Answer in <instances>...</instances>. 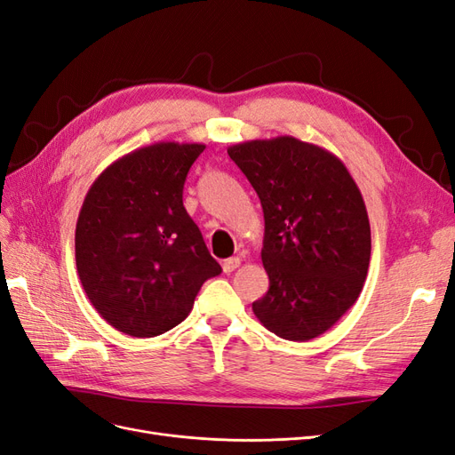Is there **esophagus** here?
Wrapping results in <instances>:
<instances>
[{
	"instance_id": "1",
	"label": "esophagus",
	"mask_w": 455,
	"mask_h": 455,
	"mask_svg": "<svg viewBox=\"0 0 455 455\" xmlns=\"http://www.w3.org/2000/svg\"><path fill=\"white\" fill-rule=\"evenodd\" d=\"M241 266V259L239 258H228V259H224L222 261V269H224V273H231V271H235L237 267Z\"/></svg>"
}]
</instances>
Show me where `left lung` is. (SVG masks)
<instances>
[{"mask_svg":"<svg viewBox=\"0 0 455 455\" xmlns=\"http://www.w3.org/2000/svg\"><path fill=\"white\" fill-rule=\"evenodd\" d=\"M264 211L269 291L252 311L269 332L307 341L359 298L370 264L368 212L346 164L294 136L228 148Z\"/></svg>","mask_w":455,"mask_h":455,"instance_id":"left-lung-1","label":"left lung"}]
</instances>
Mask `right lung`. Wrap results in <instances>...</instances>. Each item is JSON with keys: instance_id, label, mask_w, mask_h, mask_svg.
<instances>
[{"instance_id": "right-lung-1", "label": "right lung", "mask_w": 455, "mask_h": 455, "mask_svg": "<svg viewBox=\"0 0 455 455\" xmlns=\"http://www.w3.org/2000/svg\"><path fill=\"white\" fill-rule=\"evenodd\" d=\"M203 149H134L87 191L76 226L77 275L92 307L123 334L154 338L180 324L203 283L222 273L182 201Z\"/></svg>"}]
</instances>
